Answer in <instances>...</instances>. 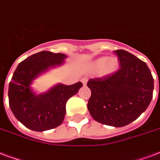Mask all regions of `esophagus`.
Masks as SVG:
<instances>
[{
    "mask_svg": "<svg viewBox=\"0 0 160 160\" xmlns=\"http://www.w3.org/2000/svg\"><path fill=\"white\" fill-rule=\"evenodd\" d=\"M81 81H82V84L84 85H86L87 84V82H88V79L86 78H82L81 79Z\"/></svg>",
    "mask_w": 160,
    "mask_h": 160,
    "instance_id": "obj_1",
    "label": "esophagus"
}]
</instances>
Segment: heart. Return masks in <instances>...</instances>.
Listing matches in <instances>:
<instances>
[{
	"instance_id": "1",
	"label": "heart",
	"mask_w": 160,
	"mask_h": 160,
	"mask_svg": "<svg viewBox=\"0 0 160 160\" xmlns=\"http://www.w3.org/2000/svg\"><path fill=\"white\" fill-rule=\"evenodd\" d=\"M91 67L94 70L101 69V73L103 76H108L112 74L118 69V60L115 57L108 58V57H100L96 59L91 63Z\"/></svg>"
}]
</instances>
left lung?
Here are the masks:
<instances>
[{
  "label": "left lung",
  "mask_w": 160,
  "mask_h": 160,
  "mask_svg": "<svg viewBox=\"0 0 160 160\" xmlns=\"http://www.w3.org/2000/svg\"><path fill=\"white\" fill-rule=\"evenodd\" d=\"M114 52L121 68L111 75L88 82L91 90L88 109L96 121L121 127L137 120L149 105L153 78L142 60L126 50Z\"/></svg>",
  "instance_id": "1"
}]
</instances>
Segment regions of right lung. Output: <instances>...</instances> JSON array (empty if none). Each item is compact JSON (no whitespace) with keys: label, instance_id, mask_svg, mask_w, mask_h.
Segmentation results:
<instances>
[{"label":"right lung","instance_id":"right-lung-1","mask_svg":"<svg viewBox=\"0 0 160 160\" xmlns=\"http://www.w3.org/2000/svg\"><path fill=\"white\" fill-rule=\"evenodd\" d=\"M67 56L62 53L40 51L19 63L9 83V105L18 121L30 130L44 132L59 127L66 115V104L82 86L58 83L47 92L37 93L33 80L52 67L61 66Z\"/></svg>","mask_w":160,"mask_h":160}]
</instances>
